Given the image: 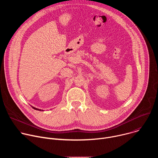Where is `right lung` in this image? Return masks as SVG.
<instances>
[{"label":"right lung","mask_w":158,"mask_h":158,"mask_svg":"<svg viewBox=\"0 0 158 158\" xmlns=\"http://www.w3.org/2000/svg\"><path fill=\"white\" fill-rule=\"evenodd\" d=\"M32 107L33 108V109H34L35 110H40V111H44L43 110H41V109H37V108H35V107H32Z\"/></svg>","instance_id":"add662e5"}]
</instances>
